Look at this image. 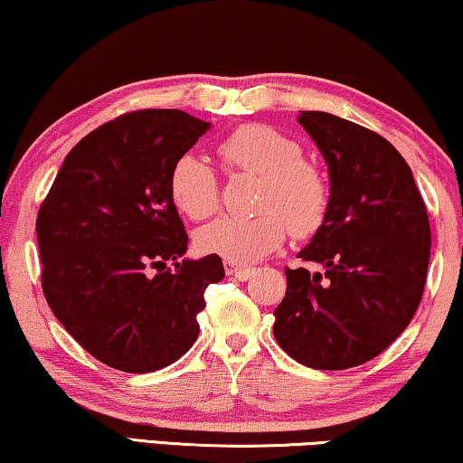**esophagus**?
I'll return each mask as SVG.
<instances>
[{
	"label": "esophagus",
	"instance_id": "esophagus-1",
	"mask_svg": "<svg viewBox=\"0 0 463 463\" xmlns=\"http://www.w3.org/2000/svg\"><path fill=\"white\" fill-rule=\"evenodd\" d=\"M251 266H243V264H234V262H226V275H231L234 279H239V281H247L253 275Z\"/></svg>",
	"mask_w": 463,
	"mask_h": 463
}]
</instances>
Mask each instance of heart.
<instances>
[{"label":"heart","mask_w":463,"mask_h":463,"mask_svg":"<svg viewBox=\"0 0 463 463\" xmlns=\"http://www.w3.org/2000/svg\"><path fill=\"white\" fill-rule=\"evenodd\" d=\"M224 164L260 175L256 207L247 218H220L199 232V247L234 264H251L283 243L288 226L296 237L317 232L327 218L329 186L321 169L304 159L289 136L266 123H245L218 145ZM174 205L191 220L218 210V175L203 159L184 153L169 172Z\"/></svg>","instance_id":"b5f03b06"}]
</instances>
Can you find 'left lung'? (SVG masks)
<instances>
[{"instance_id": "8db88e82", "label": "left lung", "mask_w": 463, "mask_h": 463, "mask_svg": "<svg viewBox=\"0 0 463 463\" xmlns=\"http://www.w3.org/2000/svg\"><path fill=\"white\" fill-rule=\"evenodd\" d=\"M299 126L329 167L327 218L285 269L288 291L275 308V337L312 369H350L383 353L411 323L424 294L430 222L411 167L380 134L321 110Z\"/></svg>"}]
</instances>
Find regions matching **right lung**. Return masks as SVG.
I'll use <instances>...</instances> for the list:
<instances>
[{"instance_id":"obj_1","label":"right lung","mask_w":463,"mask_h":463,"mask_svg":"<svg viewBox=\"0 0 463 463\" xmlns=\"http://www.w3.org/2000/svg\"><path fill=\"white\" fill-rule=\"evenodd\" d=\"M207 129L178 109L117 117L71 148L39 207L43 296L109 367L148 373L178 361L199 335L207 285L224 279L216 253L178 262L188 234L169 194L175 159Z\"/></svg>"}]
</instances>
